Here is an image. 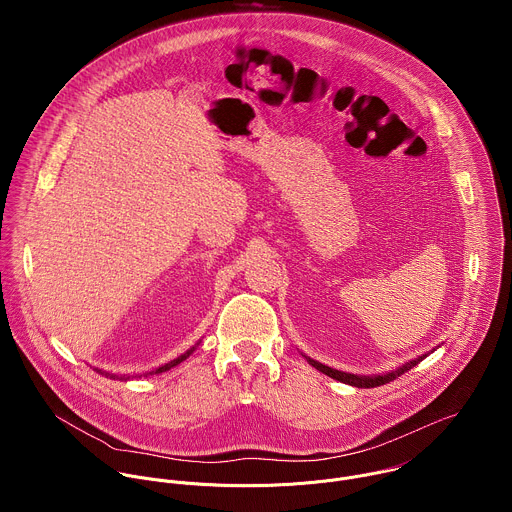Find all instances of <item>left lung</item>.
<instances>
[{
	"label": "left lung",
	"instance_id": "1",
	"mask_svg": "<svg viewBox=\"0 0 512 512\" xmlns=\"http://www.w3.org/2000/svg\"><path fill=\"white\" fill-rule=\"evenodd\" d=\"M432 353H434V351H432ZM428 355H430V353H428ZM428 355H422V357H418V359H412V361H408V363H404V365H400L398 368L390 370V372H384V374H368V376L343 372V370H337V368L323 365V363H319V361H313V359H309V357H305V355H303V357L307 359L309 365L315 366L319 372H323V374H327V376H331V378H335V380H339V382H345V384H351V386H357V388H374V386H382V384H386V382H392V380L398 378L400 374L408 372L412 366H416L420 361H424Z\"/></svg>",
	"mask_w": 512,
	"mask_h": 512
}]
</instances>
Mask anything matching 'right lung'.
I'll return each mask as SVG.
<instances>
[{
    "label": "right lung",
    "instance_id": "1",
    "mask_svg": "<svg viewBox=\"0 0 512 512\" xmlns=\"http://www.w3.org/2000/svg\"><path fill=\"white\" fill-rule=\"evenodd\" d=\"M201 343V341H199ZM199 343H195L191 349H187L183 355H179L177 359H173V361H169V363H165V365L157 366V368H153V370H147L144 374H136L138 378H142V376H149V374H161V372H167L169 368H173V366L181 365L197 347H199ZM98 374H102V376H106V378H112V380H130V378H134V376H130V374H114V372H108V370H102V368H94Z\"/></svg>",
    "mask_w": 512,
    "mask_h": 512
}]
</instances>
